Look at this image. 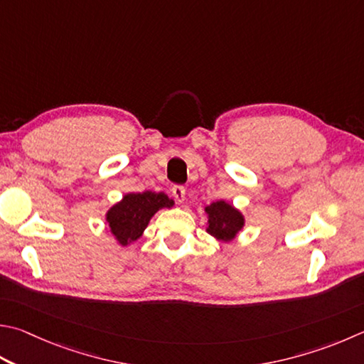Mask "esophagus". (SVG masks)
<instances>
[{
  "mask_svg": "<svg viewBox=\"0 0 364 364\" xmlns=\"http://www.w3.org/2000/svg\"><path fill=\"white\" fill-rule=\"evenodd\" d=\"M171 194H173L178 202H184V199H186V189H184V186H180V184L171 188Z\"/></svg>",
  "mask_w": 364,
  "mask_h": 364,
  "instance_id": "esophagus-1",
  "label": "esophagus"
}]
</instances>
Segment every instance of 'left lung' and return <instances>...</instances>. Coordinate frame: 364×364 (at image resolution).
Here are the masks:
<instances>
[{
    "mask_svg": "<svg viewBox=\"0 0 364 364\" xmlns=\"http://www.w3.org/2000/svg\"><path fill=\"white\" fill-rule=\"evenodd\" d=\"M207 232L223 243H230L245 226V216L239 208L226 200L211 202L205 207Z\"/></svg>",
    "mask_w": 364,
    "mask_h": 364,
    "instance_id": "obj_1",
    "label": "left lung"
}]
</instances>
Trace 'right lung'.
Segmentation results:
<instances>
[{"label":"right lung","mask_w":364,"mask_h":364,"mask_svg":"<svg viewBox=\"0 0 364 364\" xmlns=\"http://www.w3.org/2000/svg\"><path fill=\"white\" fill-rule=\"evenodd\" d=\"M173 199L165 193H129L122 199L107 210L105 221L108 223L109 232L121 247H130L143 235L157 211L162 208H171Z\"/></svg>","instance_id":"add662e5"}]
</instances>
